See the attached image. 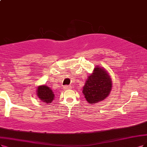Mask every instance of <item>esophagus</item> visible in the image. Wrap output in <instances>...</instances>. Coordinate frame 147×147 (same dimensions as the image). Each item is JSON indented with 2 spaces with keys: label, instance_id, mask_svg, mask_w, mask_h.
Listing matches in <instances>:
<instances>
[{
  "label": "esophagus",
  "instance_id": "34e87169",
  "mask_svg": "<svg viewBox=\"0 0 147 147\" xmlns=\"http://www.w3.org/2000/svg\"><path fill=\"white\" fill-rule=\"evenodd\" d=\"M70 86H67V85H66V86H63V90H69V89H70Z\"/></svg>",
  "mask_w": 147,
  "mask_h": 147
}]
</instances>
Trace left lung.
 Returning a JSON list of instances; mask_svg holds the SVG:
<instances>
[{"label": "left lung", "mask_w": 147, "mask_h": 147, "mask_svg": "<svg viewBox=\"0 0 147 147\" xmlns=\"http://www.w3.org/2000/svg\"><path fill=\"white\" fill-rule=\"evenodd\" d=\"M112 80L103 67L96 66L88 76L83 86L82 93L89 104H96L105 100L112 89Z\"/></svg>", "instance_id": "1"}]
</instances>
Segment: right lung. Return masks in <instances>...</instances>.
<instances>
[{
	"instance_id": "add662e5",
	"label": "right lung",
	"mask_w": 147,
	"mask_h": 147,
	"mask_svg": "<svg viewBox=\"0 0 147 147\" xmlns=\"http://www.w3.org/2000/svg\"><path fill=\"white\" fill-rule=\"evenodd\" d=\"M36 93L38 98L44 104H51L54 99V94L53 90L47 85L38 86Z\"/></svg>"
}]
</instances>
